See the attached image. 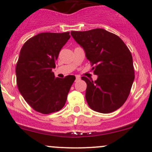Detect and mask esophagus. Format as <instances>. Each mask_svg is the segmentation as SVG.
Returning <instances> with one entry per match:
<instances>
[{
    "label": "esophagus",
    "mask_w": 152,
    "mask_h": 152,
    "mask_svg": "<svg viewBox=\"0 0 152 152\" xmlns=\"http://www.w3.org/2000/svg\"><path fill=\"white\" fill-rule=\"evenodd\" d=\"M80 79H81V78L79 77V76H76V81L80 80Z\"/></svg>",
    "instance_id": "34e87169"
}]
</instances>
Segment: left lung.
I'll use <instances>...</instances> for the list:
<instances>
[{"mask_svg": "<svg viewBox=\"0 0 152 152\" xmlns=\"http://www.w3.org/2000/svg\"><path fill=\"white\" fill-rule=\"evenodd\" d=\"M85 50L98 79L82 76L87 83L85 98L92 110L115 111L125 103L134 79L132 56L124 41L103 28L70 32Z\"/></svg>", "mask_w": 152, "mask_h": 152, "instance_id": "left-lung-1", "label": "left lung"}]
</instances>
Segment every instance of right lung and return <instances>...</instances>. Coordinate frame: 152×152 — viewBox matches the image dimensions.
<instances>
[{"instance_id": "obj_1", "label": "right lung", "mask_w": 152, "mask_h": 152, "mask_svg": "<svg viewBox=\"0 0 152 152\" xmlns=\"http://www.w3.org/2000/svg\"><path fill=\"white\" fill-rule=\"evenodd\" d=\"M69 32H45L28 39L23 45L16 65L18 90L35 111L50 114L60 110L76 77L55 78L59 51L70 39Z\"/></svg>"}]
</instances>
